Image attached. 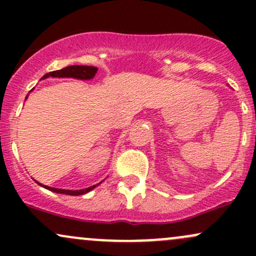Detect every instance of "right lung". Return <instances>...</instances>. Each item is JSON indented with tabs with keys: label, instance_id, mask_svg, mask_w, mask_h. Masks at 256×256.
<instances>
[{
	"label": "right lung",
	"instance_id": "add662e5",
	"mask_svg": "<svg viewBox=\"0 0 256 256\" xmlns=\"http://www.w3.org/2000/svg\"><path fill=\"white\" fill-rule=\"evenodd\" d=\"M96 72H98V67L94 66H80V64H73V66H67L62 70H58V71H54V72H49L46 73V76H43L42 79H46L49 77L52 78H74V79H80V80H90L95 77ZM32 91V90H31ZM28 98V96H26ZM36 183L40 186L46 188V189L50 190L52 192H58V194H64V195H72V196H78V195H84V194L91 192L92 189H95L98 185L102 183H98L96 185H92V186L85 188V189H80V190H66V189H58V188H52L48 186V185H43L40 183H38L36 180Z\"/></svg>",
	"mask_w": 256,
	"mask_h": 256
}]
</instances>
